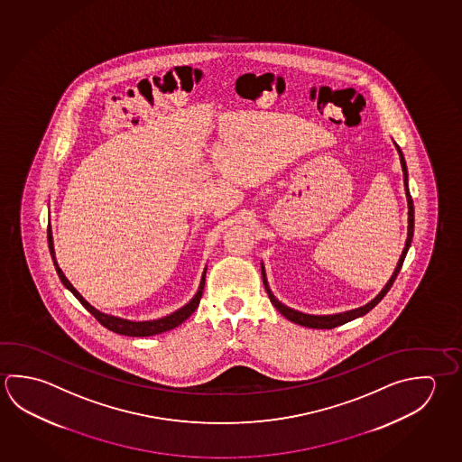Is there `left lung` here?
Masks as SVG:
<instances>
[{
	"mask_svg": "<svg viewBox=\"0 0 462 462\" xmlns=\"http://www.w3.org/2000/svg\"><path fill=\"white\" fill-rule=\"evenodd\" d=\"M396 144V143H394ZM397 152H399V159H401V167H402V173H404V188H405V195H407V204H409V230H407V242H405L404 251H402V254H401V258H399V263H397L396 269H394V273L391 275V279H389V282L384 285V289L374 297V299L370 301V303H366L365 307L356 308V310H350V311H346V313H339V315H328V316H313V315H305V313H300V311H295V310H291V308L285 307L282 305L279 300L275 299L274 295H273V291L269 289V285H267L266 281V273H264V266L261 264V274H263V282H264V289H266L267 295H269V300H271V303L277 308V311L281 313V315L285 316L289 321L291 323L300 324V326H305V328H315V329H332V328H337L340 324L348 323V321H352V319H356L358 316H364L372 310V308L376 307L378 303H380L383 297L388 293L389 289L393 287V283L396 281L397 274H399V271H401V267L404 264L405 254H407V251H409V246H411V243H412L413 236V201L412 196H411V191H409V175H407V165H405L404 155H402V151H401V147L396 144Z\"/></svg>",
	"mask_w": 462,
	"mask_h": 462,
	"instance_id": "left-lung-1",
	"label": "left lung"
}]
</instances>
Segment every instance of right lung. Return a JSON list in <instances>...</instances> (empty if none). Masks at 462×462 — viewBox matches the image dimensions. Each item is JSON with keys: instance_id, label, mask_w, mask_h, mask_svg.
<instances>
[{"instance_id": "obj_1", "label": "right lung", "mask_w": 462, "mask_h": 462, "mask_svg": "<svg viewBox=\"0 0 462 462\" xmlns=\"http://www.w3.org/2000/svg\"><path fill=\"white\" fill-rule=\"evenodd\" d=\"M47 238H49V248L51 259H53V264L57 269L58 277L61 279V282L65 285L68 291L73 293L76 299L81 301L82 307L86 308L89 311L90 315L94 316L97 319L98 323L102 326H106V329L116 332V334H123V336H133V337H146V336H155V334H161V332L171 331L173 328H177L180 324L183 323L185 319H188L189 316L195 313L196 308L199 305V300L203 297L204 282H206V271L203 273L201 277V283H199V291L195 295V299L191 300L189 303H187L185 307L180 308L175 313L161 318V319H154V321H128V319H122V318H116V316L106 315L102 311H98L96 308L92 307L90 303H88L86 300L82 299L81 293L74 289L73 285L69 283V281L66 279L63 271L58 266L57 258H55V250H53V238H51V228L47 230Z\"/></svg>"}]
</instances>
